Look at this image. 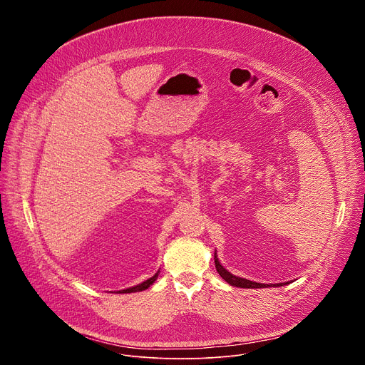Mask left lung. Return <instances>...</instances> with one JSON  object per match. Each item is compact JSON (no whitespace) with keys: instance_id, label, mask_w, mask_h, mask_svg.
Masks as SVG:
<instances>
[{"instance_id":"left-lung-1","label":"left lung","mask_w":365,"mask_h":365,"mask_svg":"<svg viewBox=\"0 0 365 365\" xmlns=\"http://www.w3.org/2000/svg\"><path fill=\"white\" fill-rule=\"evenodd\" d=\"M215 267H217V272L220 273V276L231 286H235V287H242V289H262V287H267V286H272V284H262V283H255V282H250L247 279H241V277H237L234 274H231L230 272H227L218 262L217 258V254H215ZM276 286V284H273ZM279 286V284H277ZM282 286V284H280Z\"/></svg>"}]
</instances>
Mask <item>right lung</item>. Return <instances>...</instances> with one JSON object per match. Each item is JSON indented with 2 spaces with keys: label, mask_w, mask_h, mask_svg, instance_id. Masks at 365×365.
Instances as JSON below:
<instances>
[{
  "label": "right lung",
  "mask_w": 365,
  "mask_h": 365,
  "mask_svg": "<svg viewBox=\"0 0 365 365\" xmlns=\"http://www.w3.org/2000/svg\"><path fill=\"white\" fill-rule=\"evenodd\" d=\"M159 274V273H158ZM158 274H154L153 277H150L148 280H145V282H143L141 284H137V286H134V287H130V289H125V290H121L120 293H134V292H141V290H145V289H148L155 280H158Z\"/></svg>",
  "instance_id": "1"
}]
</instances>
